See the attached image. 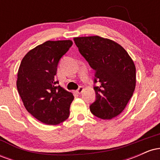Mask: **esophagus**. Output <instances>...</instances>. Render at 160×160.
Returning <instances> with one entry per match:
<instances>
[{
	"label": "esophagus",
	"mask_w": 160,
	"mask_h": 160,
	"mask_svg": "<svg viewBox=\"0 0 160 160\" xmlns=\"http://www.w3.org/2000/svg\"><path fill=\"white\" fill-rule=\"evenodd\" d=\"M82 91H83V88H82V86H80V87H79L78 89L76 90L77 93H78V94H80V93H82Z\"/></svg>",
	"instance_id": "obj_1"
}]
</instances>
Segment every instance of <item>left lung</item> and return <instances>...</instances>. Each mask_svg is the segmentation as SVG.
Masks as SVG:
<instances>
[{
	"label": "left lung",
	"mask_w": 160,
	"mask_h": 160,
	"mask_svg": "<svg viewBox=\"0 0 160 160\" xmlns=\"http://www.w3.org/2000/svg\"><path fill=\"white\" fill-rule=\"evenodd\" d=\"M79 52L95 71L96 99L89 106L103 120L118 116L132 96L136 83L135 64L123 47L99 36L75 38Z\"/></svg>",
	"instance_id": "obj_1"
}]
</instances>
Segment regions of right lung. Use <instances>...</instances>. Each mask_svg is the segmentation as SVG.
Masks as SVG:
<instances>
[{
	"instance_id": "1",
	"label": "right lung",
	"mask_w": 160,
	"mask_h": 160,
	"mask_svg": "<svg viewBox=\"0 0 160 160\" xmlns=\"http://www.w3.org/2000/svg\"><path fill=\"white\" fill-rule=\"evenodd\" d=\"M71 40H48L24 56L17 74L18 92L26 110L43 123L57 125L68 118L74 95L56 80L60 59Z\"/></svg>"
}]
</instances>
